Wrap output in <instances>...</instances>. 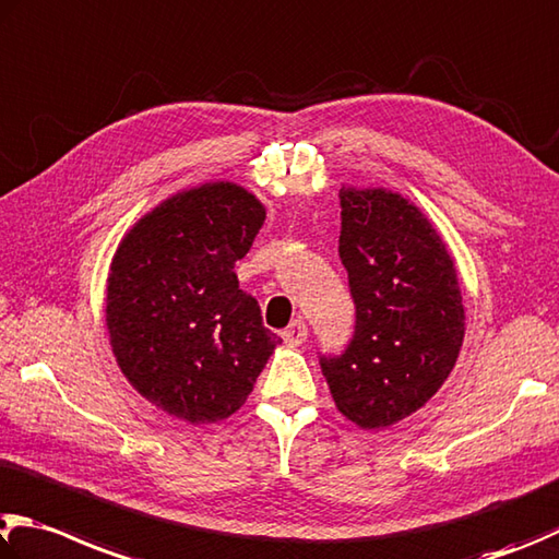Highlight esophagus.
<instances>
[{
    "label": "esophagus",
    "instance_id": "esophagus-1",
    "mask_svg": "<svg viewBox=\"0 0 559 559\" xmlns=\"http://www.w3.org/2000/svg\"><path fill=\"white\" fill-rule=\"evenodd\" d=\"M281 337H283V342L288 344V347H300V344L308 340V324L302 320L290 322V328L283 330Z\"/></svg>",
    "mask_w": 559,
    "mask_h": 559
}]
</instances>
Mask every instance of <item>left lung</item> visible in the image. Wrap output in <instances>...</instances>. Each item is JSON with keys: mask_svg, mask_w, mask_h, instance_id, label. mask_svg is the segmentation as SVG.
Listing matches in <instances>:
<instances>
[{"mask_svg": "<svg viewBox=\"0 0 559 559\" xmlns=\"http://www.w3.org/2000/svg\"><path fill=\"white\" fill-rule=\"evenodd\" d=\"M340 259L357 306L349 347L320 357L344 418L383 430L420 411L448 381L464 342L454 259L411 200L342 188Z\"/></svg>", "mask_w": 559, "mask_h": 559, "instance_id": "8db88e82", "label": "left lung"}]
</instances>
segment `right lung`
Wrapping results in <instances>:
<instances>
[{
	"label": "right lung",
	"mask_w": 559,
	"mask_h": 559,
	"mask_svg": "<svg viewBox=\"0 0 559 559\" xmlns=\"http://www.w3.org/2000/svg\"><path fill=\"white\" fill-rule=\"evenodd\" d=\"M266 207L229 180L176 192L119 241L107 278V332L121 373L174 418H229L281 337L239 288Z\"/></svg>",
	"instance_id": "obj_1"
}]
</instances>
